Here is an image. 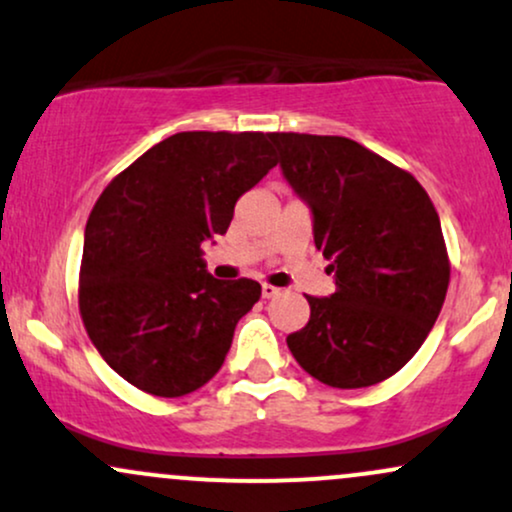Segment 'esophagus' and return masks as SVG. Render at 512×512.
Here are the masks:
<instances>
[{"label": "esophagus", "mask_w": 512, "mask_h": 512, "mask_svg": "<svg viewBox=\"0 0 512 512\" xmlns=\"http://www.w3.org/2000/svg\"><path fill=\"white\" fill-rule=\"evenodd\" d=\"M279 293H281V289H276V286L262 284V298H274V296H279Z\"/></svg>", "instance_id": "1"}]
</instances>
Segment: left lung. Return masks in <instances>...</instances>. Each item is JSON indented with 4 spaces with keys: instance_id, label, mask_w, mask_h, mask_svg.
<instances>
[{
    "instance_id": "1",
    "label": "left lung",
    "mask_w": 512,
    "mask_h": 512,
    "mask_svg": "<svg viewBox=\"0 0 512 512\" xmlns=\"http://www.w3.org/2000/svg\"><path fill=\"white\" fill-rule=\"evenodd\" d=\"M284 178L313 211L315 248L337 291L305 296L293 358L342 390L395 375L436 325L450 284L438 211L419 180L346 137L272 132Z\"/></svg>"
}]
</instances>
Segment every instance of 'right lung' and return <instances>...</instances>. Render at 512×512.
<instances>
[{"label":"right lung","instance_id":"obj_1","mask_svg":"<svg viewBox=\"0 0 512 512\" xmlns=\"http://www.w3.org/2000/svg\"><path fill=\"white\" fill-rule=\"evenodd\" d=\"M274 166L264 132H178L98 197L86 223L79 313L98 354L129 385L182 397L219 373L262 286L214 279L202 243L228 231L238 197Z\"/></svg>","mask_w":512,"mask_h":512}]
</instances>
